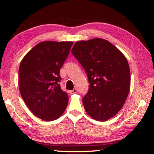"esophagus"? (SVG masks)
Segmentation results:
<instances>
[{"mask_svg":"<svg viewBox=\"0 0 154 154\" xmlns=\"http://www.w3.org/2000/svg\"><path fill=\"white\" fill-rule=\"evenodd\" d=\"M77 92V90L76 89V88H75V89H73L72 90L70 91V94H75Z\"/></svg>","mask_w":154,"mask_h":154,"instance_id":"obj_1","label":"esophagus"}]
</instances>
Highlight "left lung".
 <instances>
[{"mask_svg": "<svg viewBox=\"0 0 154 154\" xmlns=\"http://www.w3.org/2000/svg\"><path fill=\"white\" fill-rule=\"evenodd\" d=\"M71 51L84 68L90 83L83 98L85 111L96 121H107L121 110L130 92L126 58L111 43L100 38L77 41Z\"/></svg>", "mask_w": 154, "mask_h": 154, "instance_id": "left-lung-1", "label": "left lung"}]
</instances>
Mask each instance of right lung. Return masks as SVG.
Instances as JSON below:
<instances>
[{
  "mask_svg": "<svg viewBox=\"0 0 154 154\" xmlns=\"http://www.w3.org/2000/svg\"><path fill=\"white\" fill-rule=\"evenodd\" d=\"M72 43L43 41L21 61L18 77L20 94L30 111L44 121L60 118L67 106L69 96L58 82L61 79L60 70Z\"/></svg>",
  "mask_w": 154,
  "mask_h": 154,
  "instance_id": "add662e5",
  "label": "right lung"
}]
</instances>
